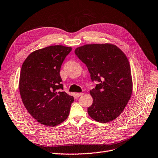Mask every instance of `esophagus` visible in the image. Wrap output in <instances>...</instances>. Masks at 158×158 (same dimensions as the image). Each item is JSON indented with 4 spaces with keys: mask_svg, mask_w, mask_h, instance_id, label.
<instances>
[{
    "mask_svg": "<svg viewBox=\"0 0 158 158\" xmlns=\"http://www.w3.org/2000/svg\"><path fill=\"white\" fill-rule=\"evenodd\" d=\"M83 93H77V97H81V96H82L83 95Z\"/></svg>",
    "mask_w": 158,
    "mask_h": 158,
    "instance_id": "esophagus-1",
    "label": "esophagus"
}]
</instances>
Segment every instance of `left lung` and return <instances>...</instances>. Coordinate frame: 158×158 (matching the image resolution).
Segmentation results:
<instances>
[{
	"mask_svg": "<svg viewBox=\"0 0 158 158\" xmlns=\"http://www.w3.org/2000/svg\"><path fill=\"white\" fill-rule=\"evenodd\" d=\"M75 54L86 64L92 81H98L89 93L93 103L89 116L101 123L118 118L126 106L133 91L128 59L112 44H85L75 49Z\"/></svg>",
	"mask_w": 158,
	"mask_h": 158,
	"instance_id": "8db88e82",
	"label": "left lung"
}]
</instances>
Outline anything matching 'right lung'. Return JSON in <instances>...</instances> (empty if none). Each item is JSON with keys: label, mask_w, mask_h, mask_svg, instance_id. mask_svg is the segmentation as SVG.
I'll return each mask as SVG.
<instances>
[{"label": "right lung", "mask_w": 158, "mask_h": 158, "mask_svg": "<svg viewBox=\"0 0 158 158\" xmlns=\"http://www.w3.org/2000/svg\"><path fill=\"white\" fill-rule=\"evenodd\" d=\"M72 48L50 46L29 54L21 67L19 93L27 111L40 123L54 127L69 116L74 99L64 91L61 64Z\"/></svg>", "instance_id": "obj_1"}]
</instances>
